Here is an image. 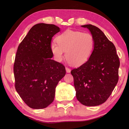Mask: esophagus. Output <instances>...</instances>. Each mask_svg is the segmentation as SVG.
<instances>
[{
	"instance_id": "obj_1",
	"label": "esophagus",
	"mask_w": 129,
	"mask_h": 129,
	"mask_svg": "<svg viewBox=\"0 0 129 129\" xmlns=\"http://www.w3.org/2000/svg\"><path fill=\"white\" fill-rule=\"evenodd\" d=\"M66 72H67V73H70V72H71V69H70L68 67H66Z\"/></svg>"
}]
</instances>
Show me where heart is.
<instances>
[{"label": "heart", "instance_id": "obj_1", "mask_svg": "<svg viewBox=\"0 0 129 129\" xmlns=\"http://www.w3.org/2000/svg\"><path fill=\"white\" fill-rule=\"evenodd\" d=\"M56 42L50 44V50L57 61H61L64 56L74 66H79L88 61L94 50L95 42L89 33L68 30L56 38Z\"/></svg>", "mask_w": 129, "mask_h": 129}]
</instances>
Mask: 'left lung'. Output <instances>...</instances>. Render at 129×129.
Returning a JSON list of instances; mask_svg holds the SVG:
<instances>
[{
    "label": "left lung",
    "mask_w": 129,
    "mask_h": 129,
    "mask_svg": "<svg viewBox=\"0 0 129 129\" xmlns=\"http://www.w3.org/2000/svg\"><path fill=\"white\" fill-rule=\"evenodd\" d=\"M87 28L94 38V50L88 61L73 69L77 100L85 106H97L104 103L118 81L119 57L114 44L98 27L90 24Z\"/></svg>",
    "instance_id": "left-lung-1"
}]
</instances>
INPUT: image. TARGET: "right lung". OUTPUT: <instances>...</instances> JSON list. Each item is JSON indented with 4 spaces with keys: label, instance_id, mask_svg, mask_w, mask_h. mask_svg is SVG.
Returning <instances> with one entry per match:
<instances>
[{
    "label": "right lung",
    "instance_id": "1",
    "mask_svg": "<svg viewBox=\"0 0 129 129\" xmlns=\"http://www.w3.org/2000/svg\"><path fill=\"white\" fill-rule=\"evenodd\" d=\"M60 31L55 25L36 24L18 47L13 67L15 88L32 109H44L53 102L56 85L66 74L64 66L51 59L52 39Z\"/></svg>",
    "mask_w": 129,
    "mask_h": 129
}]
</instances>
